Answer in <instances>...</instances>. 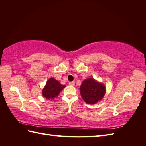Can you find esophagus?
<instances>
[{
  "instance_id": "esophagus-1",
  "label": "esophagus",
  "mask_w": 146,
  "mask_h": 146,
  "mask_svg": "<svg viewBox=\"0 0 146 146\" xmlns=\"http://www.w3.org/2000/svg\"><path fill=\"white\" fill-rule=\"evenodd\" d=\"M69 84V85H70V86H74L75 82H70Z\"/></svg>"
}]
</instances>
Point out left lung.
<instances>
[{
  "mask_svg": "<svg viewBox=\"0 0 146 146\" xmlns=\"http://www.w3.org/2000/svg\"><path fill=\"white\" fill-rule=\"evenodd\" d=\"M80 94L86 103L94 104L101 100L105 94V86L94 78H90L84 80L80 88Z\"/></svg>",
  "mask_w": 146,
  "mask_h": 146,
  "instance_id": "left-lung-1",
  "label": "left lung"
}]
</instances>
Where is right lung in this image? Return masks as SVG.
<instances>
[{
    "mask_svg": "<svg viewBox=\"0 0 146 146\" xmlns=\"http://www.w3.org/2000/svg\"><path fill=\"white\" fill-rule=\"evenodd\" d=\"M65 86L55 78H50L47 80L46 86L43 88L42 94L47 99H54Z\"/></svg>",
    "mask_w": 146,
    "mask_h": 146,
    "instance_id": "1",
    "label": "right lung"
}]
</instances>
